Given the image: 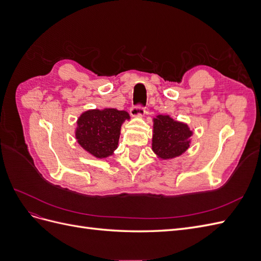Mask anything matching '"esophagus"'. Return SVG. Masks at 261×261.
<instances>
[{"label": "esophagus", "mask_w": 261, "mask_h": 261, "mask_svg": "<svg viewBox=\"0 0 261 261\" xmlns=\"http://www.w3.org/2000/svg\"><path fill=\"white\" fill-rule=\"evenodd\" d=\"M146 113V110L141 107H132L130 108V115L134 117H140Z\"/></svg>", "instance_id": "esophagus-1"}]
</instances>
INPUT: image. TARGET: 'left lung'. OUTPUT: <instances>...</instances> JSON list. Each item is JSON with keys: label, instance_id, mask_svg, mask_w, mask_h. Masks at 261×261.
I'll return each instance as SVG.
<instances>
[{"label": "left lung", "instance_id": "8db88e82", "mask_svg": "<svg viewBox=\"0 0 261 261\" xmlns=\"http://www.w3.org/2000/svg\"><path fill=\"white\" fill-rule=\"evenodd\" d=\"M192 135L193 130L187 124L173 120L169 115H158L153 118V152L162 160L183 154L191 145Z\"/></svg>", "mask_w": 261, "mask_h": 261}]
</instances>
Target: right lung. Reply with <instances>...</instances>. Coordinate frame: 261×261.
I'll return each mask as SVG.
<instances>
[{"instance_id":"right-lung-1","label":"right lung","mask_w":261,"mask_h":261,"mask_svg":"<svg viewBox=\"0 0 261 261\" xmlns=\"http://www.w3.org/2000/svg\"><path fill=\"white\" fill-rule=\"evenodd\" d=\"M129 118L126 111L112 108L88 110L78 117L76 139L93 156L108 158L117 148L122 124Z\"/></svg>"}]
</instances>
